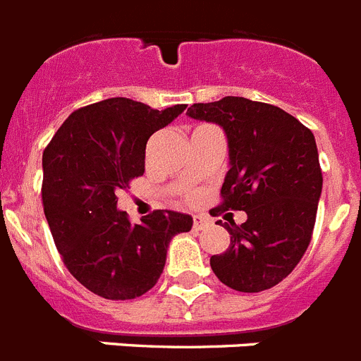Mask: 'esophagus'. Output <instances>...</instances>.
<instances>
[{
  "mask_svg": "<svg viewBox=\"0 0 361 361\" xmlns=\"http://www.w3.org/2000/svg\"><path fill=\"white\" fill-rule=\"evenodd\" d=\"M209 224H211V221H209V218H207V216H203V214H194L192 216L194 231H202V228H205Z\"/></svg>",
  "mask_w": 361,
  "mask_h": 361,
  "instance_id": "34e87169",
  "label": "esophagus"
}]
</instances>
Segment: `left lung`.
Instances as JSON below:
<instances>
[{
  "label": "left lung",
  "instance_id": "1",
  "mask_svg": "<svg viewBox=\"0 0 361 361\" xmlns=\"http://www.w3.org/2000/svg\"><path fill=\"white\" fill-rule=\"evenodd\" d=\"M187 114L227 134L231 169L214 212H247L245 224L224 225L231 245L211 256L212 271L240 293L271 289L311 243L324 183L314 134L280 106L238 96L194 103Z\"/></svg>",
  "mask_w": 361,
  "mask_h": 361
}]
</instances>
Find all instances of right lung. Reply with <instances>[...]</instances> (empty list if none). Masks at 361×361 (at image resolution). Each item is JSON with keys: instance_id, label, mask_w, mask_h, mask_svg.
<instances>
[{"instance_id": "1", "label": "right lung", "mask_w": 361, "mask_h": 361, "mask_svg": "<svg viewBox=\"0 0 361 361\" xmlns=\"http://www.w3.org/2000/svg\"><path fill=\"white\" fill-rule=\"evenodd\" d=\"M187 105L156 111L128 98L81 106L43 150V211L65 267L105 300H134L161 276L172 236L192 218L154 211L130 224L116 194L145 172L149 137Z\"/></svg>"}]
</instances>
